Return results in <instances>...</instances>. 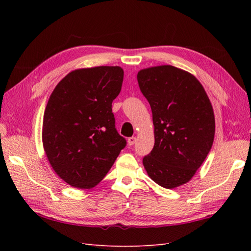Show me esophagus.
<instances>
[{"instance_id":"34e87169","label":"esophagus","mask_w":251,"mask_h":251,"mask_svg":"<svg viewBox=\"0 0 251 251\" xmlns=\"http://www.w3.org/2000/svg\"><path fill=\"white\" fill-rule=\"evenodd\" d=\"M136 142V138L135 137H130V138H128L127 139V144H128V146H133V144Z\"/></svg>"}]
</instances>
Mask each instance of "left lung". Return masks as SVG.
<instances>
[{
  "mask_svg": "<svg viewBox=\"0 0 251 251\" xmlns=\"http://www.w3.org/2000/svg\"><path fill=\"white\" fill-rule=\"evenodd\" d=\"M151 113L155 144L143 157L150 178L175 188L193 178L208 155L215 138V115L203 86L193 74L170 65L151 67L137 74Z\"/></svg>",
  "mask_w": 251,
  "mask_h": 251,
  "instance_id": "left-lung-1",
  "label": "left lung"
}]
</instances>
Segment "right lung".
<instances>
[{
    "mask_svg": "<svg viewBox=\"0 0 251 251\" xmlns=\"http://www.w3.org/2000/svg\"><path fill=\"white\" fill-rule=\"evenodd\" d=\"M123 81L118 66L83 68L67 74L50 95L43 146L52 169L69 185H97L126 147L112 113Z\"/></svg>",
    "mask_w": 251,
    "mask_h": 251,
    "instance_id": "1",
    "label": "right lung"
}]
</instances>
